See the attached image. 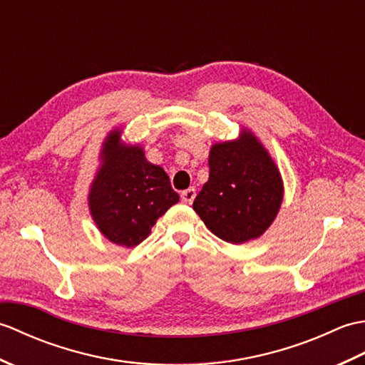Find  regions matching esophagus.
Here are the masks:
<instances>
[{
    "label": "esophagus",
    "instance_id": "obj_1",
    "mask_svg": "<svg viewBox=\"0 0 365 365\" xmlns=\"http://www.w3.org/2000/svg\"><path fill=\"white\" fill-rule=\"evenodd\" d=\"M195 197H196V188H192V187L180 192V199L183 204H191L192 200H195Z\"/></svg>",
    "mask_w": 365,
    "mask_h": 365
}]
</instances>
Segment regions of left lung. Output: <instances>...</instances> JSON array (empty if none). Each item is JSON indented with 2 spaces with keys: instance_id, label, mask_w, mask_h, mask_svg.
Listing matches in <instances>:
<instances>
[{
  "instance_id": "left-lung-1",
  "label": "left lung",
  "mask_w": 365,
  "mask_h": 365,
  "mask_svg": "<svg viewBox=\"0 0 365 365\" xmlns=\"http://www.w3.org/2000/svg\"><path fill=\"white\" fill-rule=\"evenodd\" d=\"M210 174L192 208L212 234L232 245L262 237L284 200V180L260 139L242 128L237 139L215 143Z\"/></svg>"
}]
</instances>
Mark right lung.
Here are the masks:
<instances>
[{
	"label": "right lung",
	"mask_w": 365,
	"mask_h": 365,
	"mask_svg": "<svg viewBox=\"0 0 365 365\" xmlns=\"http://www.w3.org/2000/svg\"><path fill=\"white\" fill-rule=\"evenodd\" d=\"M122 131L115 127L105 138L88 205L100 234L114 245L135 247L178 202V195L165 169L147 161L141 145L123 141Z\"/></svg>",
	"instance_id": "right-lung-1"
}]
</instances>
